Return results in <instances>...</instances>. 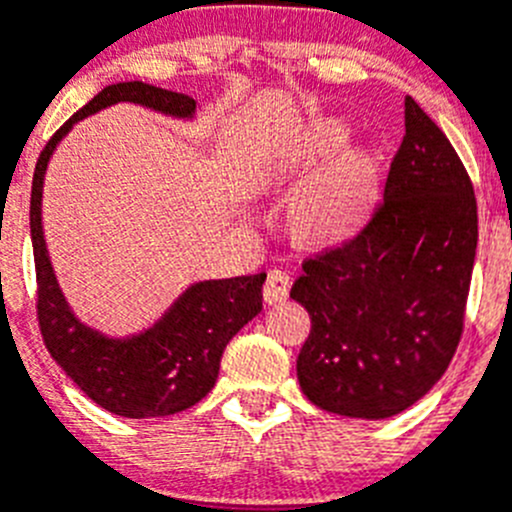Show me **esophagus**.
Returning a JSON list of instances; mask_svg holds the SVG:
<instances>
[{"mask_svg":"<svg viewBox=\"0 0 512 512\" xmlns=\"http://www.w3.org/2000/svg\"><path fill=\"white\" fill-rule=\"evenodd\" d=\"M292 280L285 270H270L267 272L265 287H262V300L267 305H277V302H285L290 295Z\"/></svg>","mask_w":512,"mask_h":512,"instance_id":"34e87169","label":"esophagus"}]
</instances>
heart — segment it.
Masks as SVG:
<instances>
[{"mask_svg": "<svg viewBox=\"0 0 512 512\" xmlns=\"http://www.w3.org/2000/svg\"><path fill=\"white\" fill-rule=\"evenodd\" d=\"M352 127L342 117H315L285 137L265 162L270 185H297L290 205L295 230L312 242H340L355 235L380 200V160L370 147H345Z\"/></svg>", "mask_w": 512, "mask_h": 512, "instance_id": "heart-1", "label": "heart"}]
</instances>
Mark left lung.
I'll use <instances>...</instances> for the list:
<instances>
[{
  "instance_id": "8db88e82",
  "label": "left lung",
  "mask_w": 512,
  "mask_h": 512,
  "mask_svg": "<svg viewBox=\"0 0 512 512\" xmlns=\"http://www.w3.org/2000/svg\"><path fill=\"white\" fill-rule=\"evenodd\" d=\"M365 230L302 265L290 297L310 312L297 380L312 405L385 420L418 403L460 342L478 205L458 152L405 97V137Z\"/></svg>"
}]
</instances>
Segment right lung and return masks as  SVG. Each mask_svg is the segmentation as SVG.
Listing matches in <instances>:
<instances>
[{
  "instance_id": "add662e5",
  "label": "right lung",
  "mask_w": 512,
  "mask_h": 512,
  "mask_svg": "<svg viewBox=\"0 0 512 512\" xmlns=\"http://www.w3.org/2000/svg\"><path fill=\"white\" fill-rule=\"evenodd\" d=\"M117 102H135L177 119L195 117V99L187 94L145 82H117L104 87L54 132L34 167L29 202L37 317L49 355L99 408L122 418H165L192 408L215 388L227 342L262 310L265 275L195 282L155 325L137 335L109 337L74 315L44 242V172L79 119Z\"/></svg>"
}]
</instances>
